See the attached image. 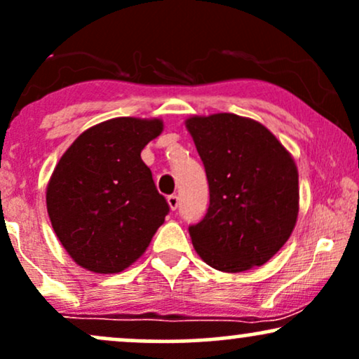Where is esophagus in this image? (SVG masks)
Segmentation results:
<instances>
[{
	"mask_svg": "<svg viewBox=\"0 0 359 359\" xmlns=\"http://www.w3.org/2000/svg\"><path fill=\"white\" fill-rule=\"evenodd\" d=\"M167 203H168V208H170L172 211H175V209L179 208V197L172 194V196L167 197Z\"/></svg>",
	"mask_w": 359,
	"mask_h": 359,
	"instance_id": "34e87169",
	"label": "esophagus"
}]
</instances>
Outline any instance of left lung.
<instances>
[{"instance_id":"left-lung-1","label":"left lung","mask_w":359,"mask_h":359,"mask_svg":"<svg viewBox=\"0 0 359 359\" xmlns=\"http://www.w3.org/2000/svg\"><path fill=\"white\" fill-rule=\"evenodd\" d=\"M209 182V209L189 228L197 255L212 269L240 273L285 245L299 216V172L277 137L233 113L191 116Z\"/></svg>"}]
</instances>
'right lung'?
<instances>
[{"instance_id": "1", "label": "right lung", "mask_w": 359, "mask_h": 359, "mask_svg": "<svg viewBox=\"0 0 359 359\" xmlns=\"http://www.w3.org/2000/svg\"><path fill=\"white\" fill-rule=\"evenodd\" d=\"M158 118L121 116L90 126L60 156L47 185V211L65 251L82 269L119 273L145 253L168 212L145 145Z\"/></svg>"}]
</instances>
